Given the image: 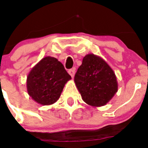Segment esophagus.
I'll list each match as a JSON object with an SVG mask.
<instances>
[{
    "label": "esophagus",
    "mask_w": 148,
    "mask_h": 148,
    "mask_svg": "<svg viewBox=\"0 0 148 148\" xmlns=\"http://www.w3.org/2000/svg\"><path fill=\"white\" fill-rule=\"evenodd\" d=\"M68 73H69V74H70L72 77H73L74 75H75V68H73V69H70V70H69Z\"/></svg>",
    "instance_id": "34e87169"
}]
</instances>
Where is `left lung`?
<instances>
[{"mask_svg":"<svg viewBox=\"0 0 148 148\" xmlns=\"http://www.w3.org/2000/svg\"><path fill=\"white\" fill-rule=\"evenodd\" d=\"M74 81L82 99L92 106L104 105L118 90L113 70L104 60L92 54L83 58Z\"/></svg>","mask_w":148,"mask_h":148,"instance_id":"left-lung-1","label":"left lung"}]
</instances>
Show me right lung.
Segmentation results:
<instances>
[{
  "instance_id": "obj_1",
  "label": "right lung",
  "mask_w": 148,
  "mask_h": 148,
  "mask_svg": "<svg viewBox=\"0 0 148 148\" xmlns=\"http://www.w3.org/2000/svg\"><path fill=\"white\" fill-rule=\"evenodd\" d=\"M71 78L64 65L53 57H45L27 77V90L35 101L43 105L55 103L64 84Z\"/></svg>"
}]
</instances>
